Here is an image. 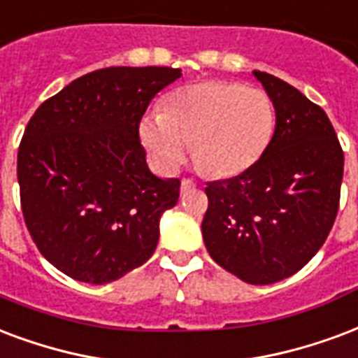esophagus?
I'll return each instance as SVG.
<instances>
[{
    "label": "esophagus",
    "instance_id": "1",
    "mask_svg": "<svg viewBox=\"0 0 358 358\" xmlns=\"http://www.w3.org/2000/svg\"><path fill=\"white\" fill-rule=\"evenodd\" d=\"M192 187H195V182L192 178H182V192H187Z\"/></svg>",
    "mask_w": 358,
    "mask_h": 358
}]
</instances>
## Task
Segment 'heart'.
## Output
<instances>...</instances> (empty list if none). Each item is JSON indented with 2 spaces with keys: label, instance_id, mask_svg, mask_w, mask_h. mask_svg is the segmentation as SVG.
Returning <instances> with one entry per match:
<instances>
[{
  "label": "heart",
  "instance_id": "b5f03b06",
  "mask_svg": "<svg viewBox=\"0 0 358 358\" xmlns=\"http://www.w3.org/2000/svg\"><path fill=\"white\" fill-rule=\"evenodd\" d=\"M273 100L266 91L229 81H199L166 98L165 113L140 121V138L163 171H176L192 142L195 165L220 178L256 165L275 132Z\"/></svg>",
  "mask_w": 358,
  "mask_h": 358
}]
</instances>
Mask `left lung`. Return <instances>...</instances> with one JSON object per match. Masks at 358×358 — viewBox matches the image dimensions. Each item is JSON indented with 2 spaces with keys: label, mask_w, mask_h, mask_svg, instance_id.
Returning <instances> with one entry per match:
<instances>
[{
  "label": "left lung",
  "mask_w": 358,
  "mask_h": 358,
  "mask_svg": "<svg viewBox=\"0 0 358 358\" xmlns=\"http://www.w3.org/2000/svg\"><path fill=\"white\" fill-rule=\"evenodd\" d=\"M252 73L273 100V140L248 171L206 184L201 227L218 266L250 285H271L300 271L327 241L343 152L320 106L271 73Z\"/></svg>",
  "instance_id": "left-lung-1"
}]
</instances>
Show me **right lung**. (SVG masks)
Wrapping results in <instances>:
<instances>
[{
	"instance_id": "add662e5",
	"label": "right lung",
	"mask_w": 358,
	"mask_h": 358,
	"mask_svg": "<svg viewBox=\"0 0 358 358\" xmlns=\"http://www.w3.org/2000/svg\"><path fill=\"white\" fill-rule=\"evenodd\" d=\"M178 68L113 66L45 100L20 140L17 176L31 239L58 271L91 285L152 258L180 180L148 169L140 119Z\"/></svg>"
}]
</instances>
